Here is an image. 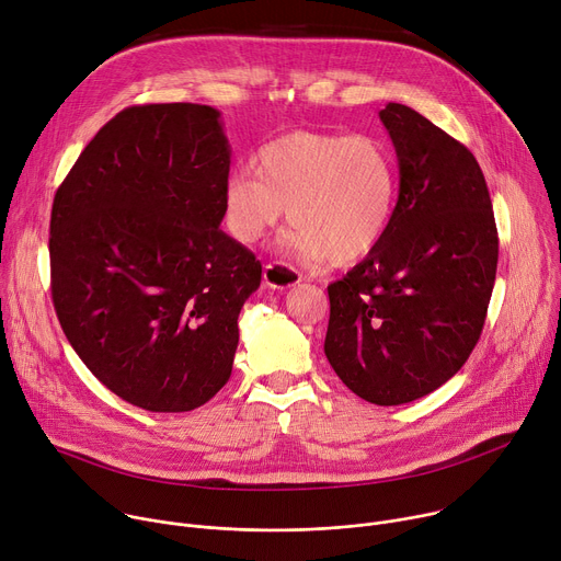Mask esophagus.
<instances>
[{"mask_svg":"<svg viewBox=\"0 0 561 561\" xmlns=\"http://www.w3.org/2000/svg\"><path fill=\"white\" fill-rule=\"evenodd\" d=\"M299 282H301V277L286 264L273 262V264L264 266V284L275 288V290H286V288H290Z\"/></svg>","mask_w":561,"mask_h":561,"instance_id":"obj_1","label":"esophagus"}]
</instances>
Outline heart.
<instances>
[{
	"label": "heart",
	"mask_w": 561,
	"mask_h": 561,
	"mask_svg": "<svg viewBox=\"0 0 561 561\" xmlns=\"http://www.w3.org/2000/svg\"><path fill=\"white\" fill-rule=\"evenodd\" d=\"M398 196L391 151L371 136L293 131L260 149L252 170L226 181L224 210L230 234L252 245L288 208L282 248L309 262L348 266L382 241Z\"/></svg>",
	"instance_id": "b5f03b06"
}]
</instances>
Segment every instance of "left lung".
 <instances>
[{"instance_id": "obj_1", "label": "left lung", "mask_w": 561, "mask_h": 561, "mask_svg": "<svg viewBox=\"0 0 561 561\" xmlns=\"http://www.w3.org/2000/svg\"><path fill=\"white\" fill-rule=\"evenodd\" d=\"M398 157V201L378 248L329 286L324 353L374 404L445 385L477 346L496 277L499 237L472 151L407 105L380 112Z\"/></svg>"}]
</instances>
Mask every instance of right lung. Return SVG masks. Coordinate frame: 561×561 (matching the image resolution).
Segmentation results:
<instances>
[{"mask_svg": "<svg viewBox=\"0 0 561 561\" xmlns=\"http://www.w3.org/2000/svg\"><path fill=\"white\" fill-rule=\"evenodd\" d=\"M230 172L208 105L127 107L50 210V295L80 360L147 412H190L230 378L262 264L219 226Z\"/></svg>", "mask_w": 561, "mask_h": 561, "instance_id": "1", "label": "right lung"}]
</instances>
